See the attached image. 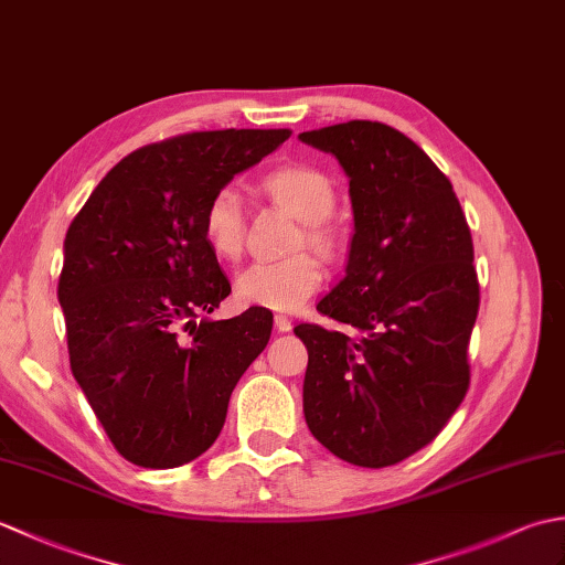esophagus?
<instances>
[{
	"label": "esophagus",
	"instance_id": "esophagus-1",
	"mask_svg": "<svg viewBox=\"0 0 565 565\" xmlns=\"http://www.w3.org/2000/svg\"><path fill=\"white\" fill-rule=\"evenodd\" d=\"M274 328L279 330V332H289V330L294 328V322H291L289 318H286V316H276V318H274Z\"/></svg>",
	"mask_w": 565,
	"mask_h": 565
}]
</instances>
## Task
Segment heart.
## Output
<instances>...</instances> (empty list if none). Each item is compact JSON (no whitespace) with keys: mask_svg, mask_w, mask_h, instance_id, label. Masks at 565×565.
Returning a JSON list of instances; mask_svg holds the SVG:
<instances>
[{"mask_svg":"<svg viewBox=\"0 0 565 565\" xmlns=\"http://www.w3.org/2000/svg\"><path fill=\"white\" fill-rule=\"evenodd\" d=\"M264 186L279 206L306 223L303 235L310 247L322 255H334L338 243L326 221L334 211L338 194L326 172L310 164L279 167L264 179ZM203 235L215 255L223 259H235L243 252L245 206L235 184H225L211 194L203 209ZM322 279H326L322 264L308 252H301L284 259L247 264L235 276V296L247 306L291 313L320 289Z\"/></svg>","mask_w":565,"mask_h":565,"instance_id":"1","label":"heart"}]
</instances>
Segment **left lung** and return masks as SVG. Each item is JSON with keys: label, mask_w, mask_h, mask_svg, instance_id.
I'll list each match as a JSON object with an SVG mask.
<instances>
[{"label": "left lung", "mask_w": 565, "mask_h": 565, "mask_svg": "<svg viewBox=\"0 0 565 565\" xmlns=\"http://www.w3.org/2000/svg\"><path fill=\"white\" fill-rule=\"evenodd\" d=\"M306 146L350 177L354 235L322 316L347 332L298 326L308 350L303 415L338 459L393 466L435 439L468 391L478 316L473 243L451 182L386 124L308 130Z\"/></svg>", "instance_id": "1"}]
</instances>
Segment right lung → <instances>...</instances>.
<instances>
[{
    "mask_svg": "<svg viewBox=\"0 0 565 565\" xmlns=\"http://www.w3.org/2000/svg\"><path fill=\"white\" fill-rule=\"evenodd\" d=\"M289 136L227 128L140 148L67 227L57 301L70 369L130 463L174 468L206 451L235 383L269 342L267 308L199 320L231 294L203 209Z\"/></svg>",
    "mask_w": 565,
    "mask_h": 565,
    "instance_id": "add662e5",
    "label": "right lung"
}]
</instances>
